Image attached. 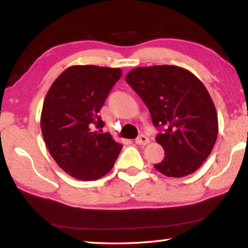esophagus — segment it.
Wrapping results in <instances>:
<instances>
[{
  "mask_svg": "<svg viewBox=\"0 0 248 248\" xmlns=\"http://www.w3.org/2000/svg\"><path fill=\"white\" fill-rule=\"evenodd\" d=\"M149 142H150V139L146 136H144V134H141V136H139L136 139V143L139 145H145L148 144Z\"/></svg>",
  "mask_w": 248,
  "mask_h": 248,
  "instance_id": "esophagus-1",
  "label": "esophagus"
}]
</instances>
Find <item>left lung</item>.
Masks as SVG:
<instances>
[{"label": "left lung", "instance_id": "left-lung-1", "mask_svg": "<svg viewBox=\"0 0 248 248\" xmlns=\"http://www.w3.org/2000/svg\"><path fill=\"white\" fill-rule=\"evenodd\" d=\"M148 107L155 140L165 156L154 167L169 177H184L196 171L215 146L217 115L211 96L200 79L175 65L137 68L125 77Z\"/></svg>", "mask_w": 248, "mask_h": 248}]
</instances>
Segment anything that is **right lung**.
<instances>
[{
  "instance_id": "1",
  "label": "right lung",
  "mask_w": 248,
  "mask_h": 248,
  "mask_svg": "<svg viewBox=\"0 0 248 248\" xmlns=\"http://www.w3.org/2000/svg\"><path fill=\"white\" fill-rule=\"evenodd\" d=\"M121 74L119 68L73 65L46 95L40 119L45 143L57 164L74 178L103 177L123 149L110 133L102 132L99 111Z\"/></svg>"
}]
</instances>
